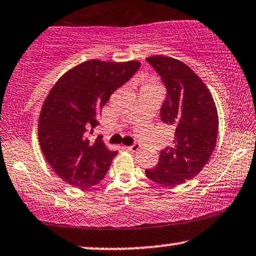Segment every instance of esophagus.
<instances>
[{"label":"esophagus","mask_w":256,"mask_h":256,"mask_svg":"<svg viewBox=\"0 0 256 256\" xmlns=\"http://www.w3.org/2000/svg\"><path fill=\"white\" fill-rule=\"evenodd\" d=\"M128 148V151H132V152H137L139 148H140V145H139L138 143H134V144H132V145H130V146H128L126 148Z\"/></svg>","instance_id":"obj_1"}]
</instances>
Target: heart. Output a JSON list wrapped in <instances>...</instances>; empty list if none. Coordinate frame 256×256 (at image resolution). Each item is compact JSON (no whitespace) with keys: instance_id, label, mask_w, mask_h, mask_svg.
<instances>
[{"instance_id":"b5f03b06","label":"heart","mask_w":256,"mask_h":256,"mask_svg":"<svg viewBox=\"0 0 256 256\" xmlns=\"http://www.w3.org/2000/svg\"><path fill=\"white\" fill-rule=\"evenodd\" d=\"M145 86H151V85H145Z\"/></svg>"}]
</instances>
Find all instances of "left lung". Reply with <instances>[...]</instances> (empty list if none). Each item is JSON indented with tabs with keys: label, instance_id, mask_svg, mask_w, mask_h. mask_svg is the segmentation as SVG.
<instances>
[{
	"label": "left lung",
	"instance_id": "8db88e82",
	"mask_svg": "<svg viewBox=\"0 0 256 256\" xmlns=\"http://www.w3.org/2000/svg\"><path fill=\"white\" fill-rule=\"evenodd\" d=\"M146 61L166 86L160 119L174 128V139L160 151L156 168L145 170V174L162 186H180L208 163L218 139V111L209 90L188 64L163 56Z\"/></svg>",
	"mask_w": 256,
	"mask_h": 256
}]
</instances>
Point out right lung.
Returning <instances> with one entry per match:
<instances>
[{
    "label": "right lung",
    "instance_id": "right-lung-1",
    "mask_svg": "<svg viewBox=\"0 0 256 256\" xmlns=\"http://www.w3.org/2000/svg\"><path fill=\"white\" fill-rule=\"evenodd\" d=\"M139 67L138 61L88 60L50 90L38 118V142L52 169L70 186L87 189L105 177L118 152L108 150L102 137L92 142L87 136L99 125V113L112 93Z\"/></svg>",
    "mask_w": 256,
    "mask_h": 256
}]
</instances>
